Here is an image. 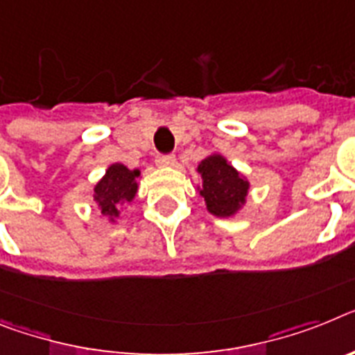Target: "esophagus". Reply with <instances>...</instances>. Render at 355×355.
I'll list each match as a JSON object with an SVG mask.
<instances>
[{
  "label": "esophagus",
  "mask_w": 355,
  "mask_h": 355,
  "mask_svg": "<svg viewBox=\"0 0 355 355\" xmlns=\"http://www.w3.org/2000/svg\"><path fill=\"white\" fill-rule=\"evenodd\" d=\"M155 162H157V166H160V168H171V166H175L177 159H175V155H159Z\"/></svg>",
  "instance_id": "1"
}]
</instances>
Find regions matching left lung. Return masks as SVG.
<instances>
[{
  "label": "left lung",
  "mask_w": 355,
  "mask_h": 355,
  "mask_svg": "<svg viewBox=\"0 0 355 355\" xmlns=\"http://www.w3.org/2000/svg\"><path fill=\"white\" fill-rule=\"evenodd\" d=\"M196 171L202 177V187H198V193L211 214L229 218L242 209L249 193V180L242 177L225 157L218 153L209 155L198 164Z\"/></svg>",
  "instance_id": "left-lung-1"
}]
</instances>
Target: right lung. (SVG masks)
<instances>
[{"label": "right lung", "instance_id": "obj_1", "mask_svg": "<svg viewBox=\"0 0 355 355\" xmlns=\"http://www.w3.org/2000/svg\"><path fill=\"white\" fill-rule=\"evenodd\" d=\"M141 177L139 169H128L124 164H112L104 177L94 187V200L99 205L103 216L115 222L121 213V205L132 202L137 195L139 184L137 178Z\"/></svg>", "mask_w": 355, "mask_h": 355}]
</instances>
